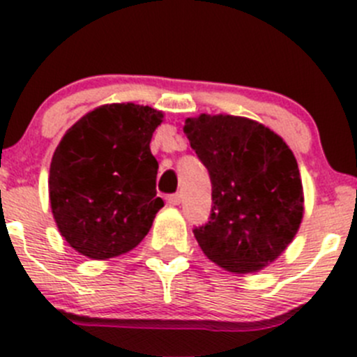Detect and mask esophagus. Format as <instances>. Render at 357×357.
Listing matches in <instances>:
<instances>
[{"label":"esophagus","instance_id":"34e87169","mask_svg":"<svg viewBox=\"0 0 357 357\" xmlns=\"http://www.w3.org/2000/svg\"><path fill=\"white\" fill-rule=\"evenodd\" d=\"M167 202L171 205L181 204V193H171V195H167Z\"/></svg>","mask_w":357,"mask_h":357}]
</instances>
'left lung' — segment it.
<instances>
[{
	"label": "left lung",
	"instance_id": "left-lung-1",
	"mask_svg": "<svg viewBox=\"0 0 357 357\" xmlns=\"http://www.w3.org/2000/svg\"><path fill=\"white\" fill-rule=\"evenodd\" d=\"M186 138L212 185L208 222L193 233L204 254L243 275L275 261L294 240L304 212L297 160L259 122L235 115L186 119Z\"/></svg>",
	"mask_w": 357,
	"mask_h": 357
}]
</instances>
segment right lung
<instances>
[{
    "label": "right lung",
    "instance_id": "add662e5",
    "mask_svg": "<svg viewBox=\"0 0 357 357\" xmlns=\"http://www.w3.org/2000/svg\"><path fill=\"white\" fill-rule=\"evenodd\" d=\"M162 114L152 107L112 103L79 119L50 165L53 218L67 243L91 259L135 248L164 202L150 142Z\"/></svg>",
    "mask_w": 357,
    "mask_h": 357
}]
</instances>
